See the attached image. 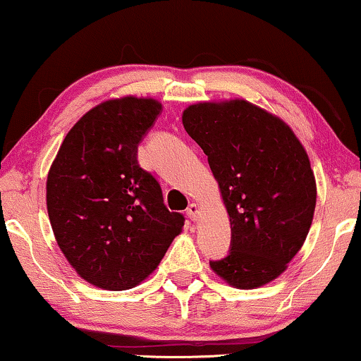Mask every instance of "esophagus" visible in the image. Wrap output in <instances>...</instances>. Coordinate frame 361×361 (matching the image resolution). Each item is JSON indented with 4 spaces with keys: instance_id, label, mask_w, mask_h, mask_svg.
<instances>
[{
    "instance_id": "obj_1",
    "label": "esophagus",
    "mask_w": 361,
    "mask_h": 361,
    "mask_svg": "<svg viewBox=\"0 0 361 361\" xmlns=\"http://www.w3.org/2000/svg\"><path fill=\"white\" fill-rule=\"evenodd\" d=\"M200 211H201L200 204H196V202H191V204L188 206L186 214H188V217H190L191 221H197V217H200Z\"/></svg>"
}]
</instances>
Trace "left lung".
<instances>
[{"instance_id":"obj_1","label":"left lung","mask_w":361,"mask_h":361,"mask_svg":"<svg viewBox=\"0 0 361 361\" xmlns=\"http://www.w3.org/2000/svg\"><path fill=\"white\" fill-rule=\"evenodd\" d=\"M183 126L207 155L229 214V255L211 270L238 289L268 284L288 268L311 229L317 188L293 129L245 99L202 101Z\"/></svg>"}]
</instances>
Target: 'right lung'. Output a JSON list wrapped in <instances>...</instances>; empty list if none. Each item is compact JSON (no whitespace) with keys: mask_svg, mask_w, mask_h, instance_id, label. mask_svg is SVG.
<instances>
[{"mask_svg":"<svg viewBox=\"0 0 361 361\" xmlns=\"http://www.w3.org/2000/svg\"><path fill=\"white\" fill-rule=\"evenodd\" d=\"M154 98L108 99L68 130L47 175V212L55 240L80 278L124 291L159 267L185 217L164 204L161 188L137 161L155 123Z\"/></svg>","mask_w":361,"mask_h":361,"instance_id":"right-lung-1","label":"right lung"}]
</instances>
